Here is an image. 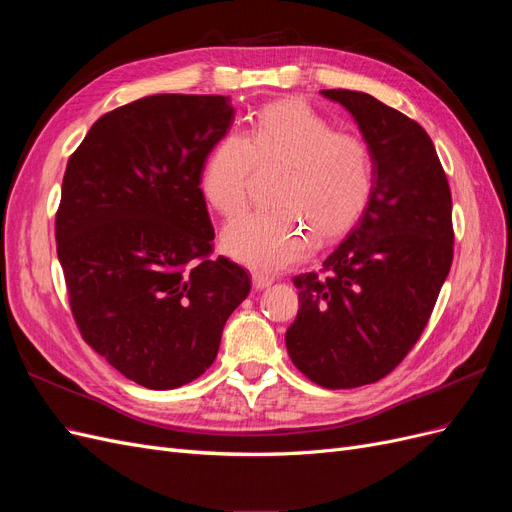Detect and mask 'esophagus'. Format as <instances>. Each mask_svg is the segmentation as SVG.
<instances>
[{
    "label": "esophagus",
    "mask_w": 512,
    "mask_h": 512,
    "mask_svg": "<svg viewBox=\"0 0 512 512\" xmlns=\"http://www.w3.org/2000/svg\"><path fill=\"white\" fill-rule=\"evenodd\" d=\"M252 282H254V288H256V290H262V288H267V286L273 284V277L262 275V273H254V275H252Z\"/></svg>",
    "instance_id": "1"
}]
</instances>
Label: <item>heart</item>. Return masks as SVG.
<instances>
[{"mask_svg":"<svg viewBox=\"0 0 512 512\" xmlns=\"http://www.w3.org/2000/svg\"><path fill=\"white\" fill-rule=\"evenodd\" d=\"M254 166H284L273 203L280 209L245 213L224 228L228 256L273 273L299 262L318 241L348 230L365 209L374 164L361 136L333 130L312 106L284 100L267 106L239 132L224 134L207 153L200 192L232 218L247 205Z\"/></svg>","mask_w":512,"mask_h":512,"instance_id":"heart-1","label":"heart"}]
</instances>
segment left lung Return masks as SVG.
Instances as JSON below:
<instances>
[{
  "mask_svg": "<svg viewBox=\"0 0 512 512\" xmlns=\"http://www.w3.org/2000/svg\"><path fill=\"white\" fill-rule=\"evenodd\" d=\"M359 123L374 162L369 203L318 271L294 275L286 348L324 389L378 382L425 331L453 265L451 188L429 134L363 91L324 89Z\"/></svg>",
  "mask_w": 512,
  "mask_h": 512,
  "instance_id": "obj_1",
  "label": "left lung"
}]
</instances>
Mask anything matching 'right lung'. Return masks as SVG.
<instances>
[{
	"mask_svg": "<svg viewBox=\"0 0 512 512\" xmlns=\"http://www.w3.org/2000/svg\"><path fill=\"white\" fill-rule=\"evenodd\" d=\"M228 96L158 94L102 115L70 156L57 256L81 337L128 380L177 389L211 367L252 277L211 258L200 170Z\"/></svg>",
	"mask_w": 512,
	"mask_h": 512,
	"instance_id": "1",
	"label": "right lung"
}]
</instances>
